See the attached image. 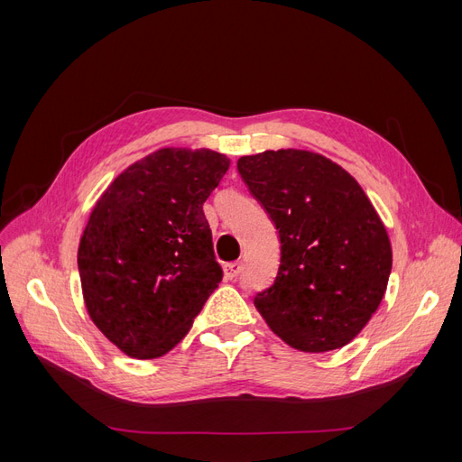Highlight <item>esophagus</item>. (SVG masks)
Wrapping results in <instances>:
<instances>
[{
	"instance_id": "esophagus-1",
	"label": "esophagus",
	"mask_w": 462,
	"mask_h": 462,
	"mask_svg": "<svg viewBox=\"0 0 462 462\" xmlns=\"http://www.w3.org/2000/svg\"><path fill=\"white\" fill-rule=\"evenodd\" d=\"M241 270H243L241 262H231V263L223 265V272H226V277H227V279H236V277L241 275Z\"/></svg>"
}]
</instances>
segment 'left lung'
Returning <instances> with one entry per match:
<instances>
[{
	"label": "left lung",
	"mask_w": 462,
	"mask_h": 462,
	"mask_svg": "<svg viewBox=\"0 0 462 462\" xmlns=\"http://www.w3.org/2000/svg\"><path fill=\"white\" fill-rule=\"evenodd\" d=\"M282 239L275 283L254 306L302 353L351 343L380 306L393 263L391 241L358 180L318 152L265 150L236 162Z\"/></svg>",
	"instance_id": "1"
}]
</instances>
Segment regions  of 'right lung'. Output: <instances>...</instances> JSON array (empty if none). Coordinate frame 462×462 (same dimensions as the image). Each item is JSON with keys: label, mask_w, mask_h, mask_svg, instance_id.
<instances>
[{"label": "right lung", "mask_w": 462, "mask_h": 462, "mask_svg": "<svg viewBox=\"0 0 462 462\" xmlns=\"http://www.w3.org/2000/svg\"><path fill=\"white\" fill-rule=\"evenodd\" d=\"M229 163L209 148H160L94 204L77 253L82 299L127 356L170 353L217 289L223 270L202 204Z\"/></svg>", "instance_id": "add662e5"}]
</instances>
